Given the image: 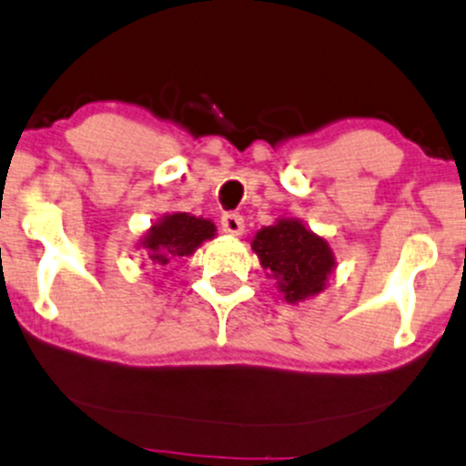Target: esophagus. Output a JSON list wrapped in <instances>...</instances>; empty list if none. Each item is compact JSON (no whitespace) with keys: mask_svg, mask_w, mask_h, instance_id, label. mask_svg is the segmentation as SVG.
Wrapping results in <instances>:
<instances>
[{"mask_svg":"<svg viewBox=\"0 0 466 466\" xmlns=\"http://www.w3.org/2000/svg\"><path fill=\"white\" fill-rule=\"evenodd\" d=\"M222 231L227 235H242L244 233V218L238 213H227L222 215Z\"/></svg>","mask_w":466,"mask_h":466,"instance_id":"obj_1","label":"esophagus"}]
</instances>
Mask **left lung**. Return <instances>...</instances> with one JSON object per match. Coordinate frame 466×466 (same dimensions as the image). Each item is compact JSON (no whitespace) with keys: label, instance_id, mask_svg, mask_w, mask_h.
<instances>
[{"label":"left lung","instance_id":"left-lung-1","mask_svg":"<svg viewBox=\"0 0 466 466\" xmlns=\"http://www.w3.org/2000/svg\"><path fill=\"white\" fill-rule=\"evenodd\" d=\"M251 248L289 304L322 293L338 267L327 239L295 218H279L259 228Z\"/></svg>","mask_w":466,"mask_h":466}]
</instances>
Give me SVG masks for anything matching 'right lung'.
Wrapping results in <instances>:
<instances>
[{"instance_id": "right-lung-1", "label": "right lung", "mask_w": 466, "mask_h": 466, "mask_svg": "<svg viewBox=\"0 0 466 466\" xmlns=\"http://www.w3.org/2000/svg\"><path fill=\"white\" fill-rule=\"evenodd\" d=\"M215 238L211 219L195 218L191 213H167L139 238L137 248L147 251L153 267H168L179 258H188L207 239Z\"/></svg>"}]
</instances>
